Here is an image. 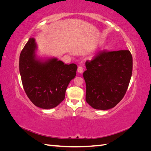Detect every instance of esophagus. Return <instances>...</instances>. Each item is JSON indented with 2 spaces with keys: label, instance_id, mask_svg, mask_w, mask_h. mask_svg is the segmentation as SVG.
Here are the masks:
<instances>
[{
  "label": "esophagus",
  "instance_id": "1",
  "mask_svg": "<svg viewBox=\"0 0 151 151\" xmlns=\"http://www.w3.org/2000/svg\"><path fill=\"white\" fill-rule=\"evenodd\" d=\"M77 71L79 73H82L83 72V67L82 66H79L78 68H77Z\"/></svg>",
  "mask_w": 151,
  "mask_h": 151
}]
</instances>
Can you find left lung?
I'll return each instance as SVG.
<instances>
[{"label": "left lung", "instance_id": "8db88e82", "mask_svg": "<svg viewBox=\"0 0 151 151\" xmlns=\"http://www.w3.org/2000/svg\"><path fill=\"white\" fill-rule=\"evenodd\" d=\"M86 67V102L96 109L115 107L124 97L130 83L133 67L130 52L103 50L87 60Z\"/></svg>", "mask_w": 151, "mask_h": 151}]
</instances>
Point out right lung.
I'll use <instances>...</instances> for the list:
<instances>
[{"instance_id": "1", "label": "right lung", "mask_w": 151, "mask_h": 151, "mask_svg": "<svg viewBox=\"0 0 151 151\" xmlns=\"http://www.w3.org/2000/svg\"><path fill=\"white\" fill-rule=\"evenodd\" d=\"M36 48L35 39L29 38L21 52L19 67L22 86L35 106L51 109L65 99L66 89L76 75L77 66L64 64L55 58L45 62L38 60Z\"/></svg>"}]
</instances>
